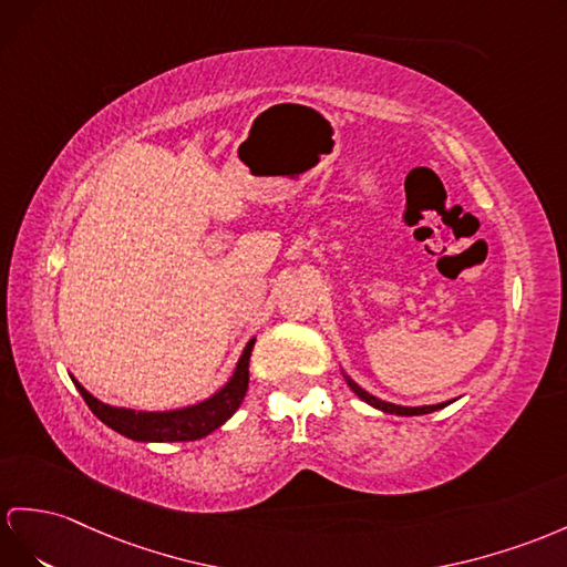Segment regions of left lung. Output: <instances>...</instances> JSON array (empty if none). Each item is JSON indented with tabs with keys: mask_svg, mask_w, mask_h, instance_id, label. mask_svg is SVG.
I'll return each instance as SVG.
<instances>
[{
	"mask_svg": "<svg viewBox=\"0 0 567 567\" xmlns=\"http://www.w3.org/2000/svg\"><path fill=\"white\" fill-rule=\"evenodd\" d=\"M347 382H349V388H351L358 396H361L365 404L375 406V409H380V411H384V413H396V416H421V413H431V411H437V409H443V406L450 404V402H447V404H435V406H396V404L382 402V399L368 394L365 390L358 388V384H355L351 378H347Z\"/></svg>",
	"mask_w": 567,
	"mask_h": 567,
	"instance_id": "left-lung-1",
	"label": "left lung"
}]
</instances>
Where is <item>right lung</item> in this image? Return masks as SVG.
<instances>
[{"label":"right lung","mask_w":567,"mask_h":567,"mask_svg":"<svg viewBox=\"0 0 567 567\" xmlns=\"http://www.w3.org/2000/svg\"><path fill=\"white\" fill-rule=\"evenodd\" d=\"M252 347H255V339L245 347L238 368L233 372V378L224 390L216 392L212 399H206V402L197 406H187L177 411L156 413V411L115 409L99 402V399L89 394L79 382L74 384L95 416L124 437L140 440V443H179V440H199L204 435L214 433L216 427L224 425L233 413L238 411L247 392V382H250V370L247 368H250Z\"/></svg>","instance_id":"add662e5"}]
</instances>
